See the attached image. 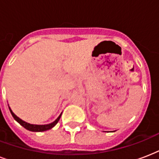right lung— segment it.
Returning <instances> with one entry per match:
<instances>
[{
    "label": "right lung",
    "instance_id": "add662e5",
    "mask_svg": "<svg viewBox=\"0 0 159 159\" xmlns=\"http://www.w3.org/2000/svg\"><path fill=\"white\" fill-rule=\"evenodd\" d=\"M9 109L10 111H11V115L13 116V118H14L21 126H23L25 129H26L30 130V131H32V132H42V131H46V130H49L50 129H52L53 127L55 126V124L59 122V120H60V116H61V114H60V116L58 117L57 119H55V121L53 122V123H51V124H44V125H37V124H29V123H26V122L23 121L22 119L18 118V117L12 112V110L11 109L10 107Z\"/></svg>",
    "mask_w": 159,
    "mask_h": 159
}]
</instances>
